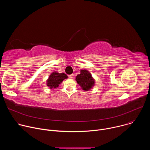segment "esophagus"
Wrapping results in <instances>:
<instances>
[{
  "label": "esophagus",
  "mask_w": 150,
  "mask_h": 150,
  "mask_svg": "<svg viewBox=\"0 0 150 150\" xmlns=\"http://www.w3.org/2000/svg\"><path fill=\"white\" fill-rule=\"evenodd\" d=\"M74 74H71V75H69V77L70 78H74Z\"/></svg>",
  "instance_id": "34e87169"
}]
</instances>
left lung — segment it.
<instances>
[{
    "label": "left lung",
    "instance_id": "8db88e82",
    "mask_svg": "<svg viewBox=\"0 0 150 150\" xmlns=\"http://www.w3.org/2000/svg\"><path fill=\"white\" fill-rule=\"evenodd\" d=\"M80 72L81 74L76 76V81L83 91H89L93 87L95 81L88 71L86 69L81 70Z\"/></svg>",
    "mask_w": 150,
    "mask_h": 150
}]
</instances>
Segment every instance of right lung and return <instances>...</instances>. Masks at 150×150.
I'll list each match as a JSON object with an SVG mask.
<instances>
[{"mask_svg":"<svg viewBox=\"0 0 150 150\" xmlns=\"http://www.w3.org/2000/svg\"><path fill=\"white\" fill-rule=\"evenodd\" d=\"M67 78H68V76L65 74L53 72L50 74L47 80V86L50 89L56 88L59 87V84H60L64 79Z\"/></svg>","mask_w":150,"mask_h":150,"instance_id":"1","label":"right lung"}]
</instances>
